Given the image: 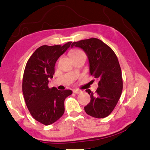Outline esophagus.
<instances>
[{"label": "esophagus", "mask_w": 150, "mask_h": 150, "mask_svg": "<svg viewBox=\"0 0 150 150\" xmlns=\"http://www.w3.org/2000/svg\"><path fill=\"white\" fill-rule=\"evenodd\" d=\"M73 92L74 93L79 94V93H80L81 92H82V91H80V90H76V89H75V90H73Z\"/></svg>", "instance_id": "1"}]
</instances>
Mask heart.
<instances>
[{
    "instance_id": "heart-1",
    "label": "heart",
    "mask_w": 150,
    "mask_h": 150,
    "mask_svg": "<svg viewBox=\"0 0 150 150\" xmlns=\"http://www.w3.org/2000/svg\"><path fill=\"white\" fill-rule=\"evenodd\" d=\"M81 54H84V53H83L82 51H80V50L76 49V50H73V51L71 52L70 57L72 58V57L78 56V55H81Z\"/></svg>"
}]
</instances>
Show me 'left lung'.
Instances as JSON below:
<instances>
[{
	"label": "left lung",
	"instance_id": "left-lung-1",
	"mask_svg": "<svg viewBox=\"0 0 150 150\" xmlns=\"http://www.w3.org/2000/svg\"><path fill=\"white\" fill-rule=\"evenodd\" d=\"M74 47L85 52L90 74L99 82L96 94L89 89L86 90L90 95L91 100L84 107L85 111L95 118L106 117L117 105L122 90V72L117 55L108 45L97 38L74 42L70 47Z\"/></svg>",
	"mask_w": 150,
	"mask_h": 150
}]
</instances>
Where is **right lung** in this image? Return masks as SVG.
I'll return each instance as SVG.
<instances>
[{
  "label": "right lung",
  "mask_w": 150,
  "mask_h": 150,
  "mask_svg": "<svg viewBox=\"0 0 150 150\" xmlns=\"http://www.w3.org/2000/svg\"><path fill=\"white\" fill-rule=\"evenodd\" d=\"M72 42L63 46L43 45L37 49L26 64L22 91L28 109L34 119L45 125L56 122L64 112V100L72 93L70 90L60 91L49 88L53 78L58 59L69 48Z\"/></svg>",
  "instance_id": "add662e5"
}]
</instances>
